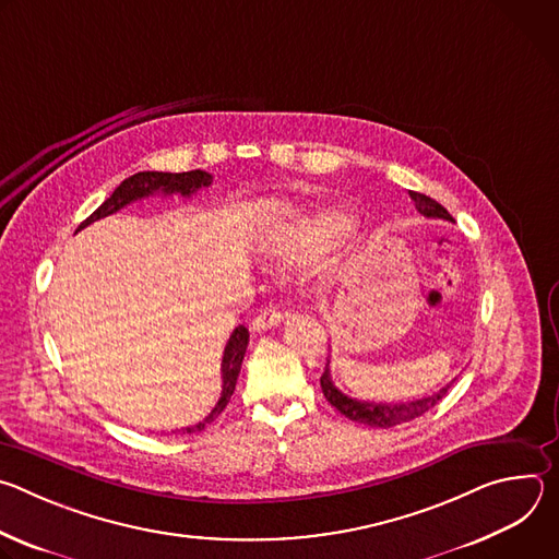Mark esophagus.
Listing matches in <instances>:
<instances>
[{"instance_id": "1", "label": "esophagus", "mask_w": 559, "mask_h": 559, "mask_svg": "<svg viewBox=\"0 0 559 559\" xmlns=\"http://www.w3.org/2000/svg\"><path fill=\"white\" fill-rule=\"evenodd\" d=\"M281 321H283V313H281V309H278V307H274V305H270V307L261 309V311H259V316H257L254 321H252V332H257V334L267 332V330H272V328L281 325Z\"/></svg>"}]
</instances>
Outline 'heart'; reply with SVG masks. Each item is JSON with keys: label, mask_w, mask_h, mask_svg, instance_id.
<instances>
[{"label": "heart", "mask_w": 559, "mask_h": 559, "mask_svg": "<svg viewBox=\"0 0 559 559\" xmlns=\"http://www.w3.org/2000/svg\"><path fill=\"white\" fill-rule=\"evenodd\" d=\"M347 218L338 212L316 214L276 229L265 246V259L274 267H305L321 257L332 238L345 227Z\"/></svg>", "instance_id": "1"}]
</instances>
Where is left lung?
I'll return each mask as SVG.
<instances>
[{"label":"left lung","instance_id":"1","mask_svg":"<svg viewBox=\"0 0 559 559\" xmlns=\"http://www.w3.org/2000/svg\"><path fill=\"white\" fill-rule=\"evenodd\" d=\"M409 197L414 199L416 210L420 214H425L429 218L453 221V216L438 201H433L431 197L420 194V192H409ZM451 384L453 382H449L440 391H436L431 395H425V397H420V401H412V403H365V401H356V397H349L347 393H343L334 384L332 373H330V360H328L325 371L321 376L323 393H325L328 403L332 407H336L345 418H349L354 423H360V425H367V427H378V429H389V427H395L401 423H409V420L427 414L429 409H433L442 401Z\"/></svg>","mask_w":559,"mask_h":559}]
</instances>
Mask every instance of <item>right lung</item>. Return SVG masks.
I'll use <instances>...</instances> for the list:
<instances>
[{"instance_id": "add662e5", "label": "right lung", "mask_w": 559, "mask_h": 559, "mask_svg": "<svg viewBox=\"0 0 559 559\" xmlns=\"http://www.w3.org/2000/svg\"><path fill=\"white\" fill-rule=\"evenodd\" d=\"M212 183V175L210 173H203V170H190V173H136L132 177H128L126 181H121V186L82 223L76 227L84 229L86 225L104 218V216H110L115 212H119L121 207L130 205L132 201H139V199H145V197H152L156 192L162 194H181V197H192L197 190L201 188H207ZM248 341H250V332L238 325L227 345H225V352H223V360H221V378H223V391H221V397L218 403L214 405V409L197 425L192 427H186V429H179V433H197V431H203L207 425H212L221 412L227 407L229 397L234 393V386H236V378H238V371H241V365H243V356H246V349H248ZM177 433V431H173Z\"/></svg>"}]
</instances>
